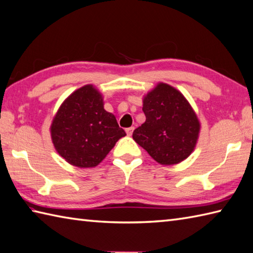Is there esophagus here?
Wrapping results in <instances>:
<instances>
[{
    "mask_svg": "<svg viewBox=\"0 0 253 253\" xmlns=\"http://www.w3.org/2000/svg\"><path fill=\"white\" fill-rule=\"evenodd\" d=\"M133 129H135V128H133V127H128V128H126V132H127V135H128V136H131V135H132V131H133Z\"/></svg>",
    "mask_w": 253,
    "mask_h": 253,
    "instance_id": "34e87169",
    "label": "esophagus"
}]
</instances>
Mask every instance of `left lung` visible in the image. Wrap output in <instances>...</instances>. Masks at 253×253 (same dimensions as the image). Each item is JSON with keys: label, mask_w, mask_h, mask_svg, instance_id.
<instances>
[{"label": "left lung", "mask_w": 253, "mask_h": 253, "mask_svg": "<svg viewBox=\"0 0 253 253\" xmlns=\"http://www.w3.org/2000/svg\"><path fill=\"white\" fill-rule=\"evenodd\" d=\"M146 122L132 138L160 165H176L194 150L200 122L190 103L169 84L159 83L143 98Z\"/></svg>", "instance_id": "1"}]
</instances>
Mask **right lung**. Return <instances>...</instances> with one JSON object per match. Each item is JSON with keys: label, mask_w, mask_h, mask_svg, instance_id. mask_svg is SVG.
Returning <instances> with one entry per match:
<instances>
[{"label": "right lung", "mask_w": 253, "mask_h": 253, "mask_svg": "<svg viewBox=\"0 0 253 253\" xmlns=\"http://www.w3.org/2000/svg\"><path fill=\"white\" fill-rule=\"evenodd\" d=\"M103 97L93 85L73 92L51 124L54 148L78 168L96 167L120 138L126 136L115 116L104 110Z\"/></svg>", "instance_id": "add662e5"}]
</instances>
